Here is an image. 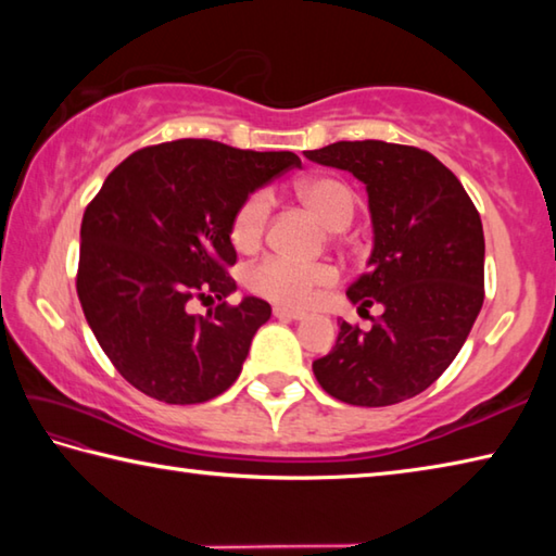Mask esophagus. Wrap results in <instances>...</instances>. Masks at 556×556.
<instances>
[{
	"mask_svg": "<svg viewBox=\"0 0 556 556\" xmlns=\"http://www.w3.org/2000/svg\"><path fill=\"white\" fill-rule=\"evenodd\" d=\"M304 316V312H291V308L275 306V318H279V321H301Z\"/></svg>",
	"mask_w": 556,
	"mask_h": 556,
	"instance_id": "esophagus-1",
	"label": "esophagus"
}]
</instances>
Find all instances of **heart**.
<instances>
[{"label": "heart", "mask_w": 556, "mask_h": 556, "mask_svg": "<svg viewBox=\"0 0 556 556\" xmlns=\"http://www.w3.org/2000/svg\"><path fill=\"white\" fill-rule=\"evenodd\" d=\"M299 199L318 213L328 228L343 230L355 215V193L341 178L316 176L296 186ZM271 218V193L260 188L240 203L232 215L230 240L240 252L255 250L265 238ZM338 271L331 265H301L289 257L269 255L248 271L252 294L285 308H304L316 294L336 285Z\"/></svg>", "instance_id": "b5f03b06"}]
</instances>
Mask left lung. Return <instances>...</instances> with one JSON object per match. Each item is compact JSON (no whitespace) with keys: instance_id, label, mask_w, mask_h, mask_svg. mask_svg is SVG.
I'll use <instances>...</instances> for the list:
<instances>
[{"instance_id":"left-lung-1","label":"left lung","mask_w":556,"mask_h":556,"mask_svg":"<svg viewBox=\"0 0 556 556\" xmlns=\"http://www.w3.org/2000/svg\"><path fill=\"white\" fill-rule=\"evenodd\" d=\"M304 154L365 184L372 252L345 294L361 312L384 308L368 331L341 321L333 351L314 361L316 380L355 407L409 400L448 368L483 306L481 215L425 149L365 139Z\"/></svg>"}]
</instances>
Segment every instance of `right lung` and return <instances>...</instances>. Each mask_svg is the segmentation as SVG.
<instances>
[{"mask_svg":"<svg viewBox=\"0 0 556 556\" xmlns=\"http://www.w3.org/2000/svg\"><path fill=\"white\" fill-rule=\"evenodd\" d=\"M294 152H250L176 139L129 154L88 203L80 225L78 299L98 343L131 388L166 404L218 397L238 380L271 306L244 296L230 242L240 203L287 168ZM218 298L205 317L191 300Z\"/></svg>","mask_w":556,"mask_h":556,"instance_id":"right-lung-1","label":"right lung"}]
</instances>
